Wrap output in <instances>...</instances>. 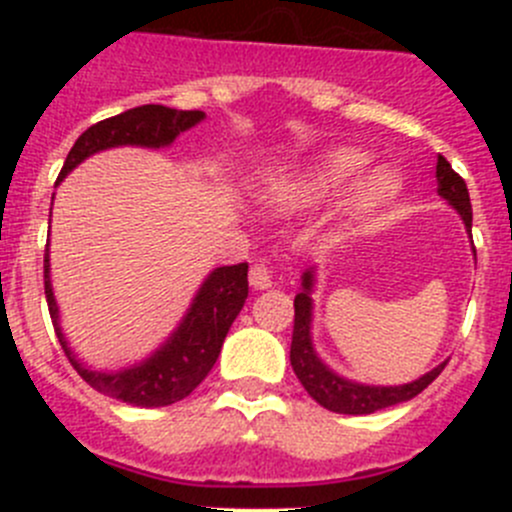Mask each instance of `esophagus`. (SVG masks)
I'll list each match as a JSON object with an SVG mask.
<instances>
[{
	"instance_id": "obj_1",
	"label": "esophagus",
	"mask_w": 512,
	"mask_h": 512,
	"mask_svg": "<svg viewBox=\"0 0 512 512\" xmlns=\"http://www.w3.org/2000/svg\"><path fill=\"white\" fill-rule=\"evenodd\" d=\"M248 282L253 289H269L274 284V274L266 264H253L251 274H248Z\"/></svg>"
}]
</instances>
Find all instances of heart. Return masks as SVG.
<instances>
[{"label": "heart", "mask_w": 512, "mask_h": 512, "mask_svg": "<svg viewBox=\"0 0 512 512\" xmlns=\"http://www.w3.org/2000/svg\"><path fill=\"white\" fill-rule=\"evenodd\" d=\"M369 161H372L369 151L359 146H330L292 174L271 179L264 189V202L274 210H305L336 194L354 179L338 205L341 217L361 220V217L379 215L400 200L405 179L392 166H377L356 179V174Z\"/></svg>", "instance_id": "heart-1"}]
</instances>
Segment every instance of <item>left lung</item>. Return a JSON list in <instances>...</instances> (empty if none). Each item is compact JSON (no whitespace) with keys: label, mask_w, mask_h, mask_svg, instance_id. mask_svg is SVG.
I'll return each mask as SVG.
<instances>
[{"label":"left lung","mask_w":512,"mask_h":512,"mask_svg":"<svg viewBox=\"0 0 512 512\" xmlns=\"http://www.w3.org/2000/svg\"><path fill=\"white\" fill-rule=\"evenodd\" d=\"M438 194L449 202L461 215L467 233H472V202H469V189L459 174L451 169V164L443 156H438L436 164ZM312 289H315V266L302 274V289L295 297V333H292V348H289V361L295 369L297 379L307 390V395L320 402L325 410L341 415H369L377 410L392 408L400 402L413 400L415 395L428 387L438 374L443 372L446 361L433 366L415 382L395 384V387H379V384H361L354 379H346L336 374L318 356L312 346Z\"/></svg>","instance_id":"obj_1"}]
</instances>
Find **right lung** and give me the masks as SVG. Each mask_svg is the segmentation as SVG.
Wrapping results in <instances>:
<instances>
[{"instance_id": "add662e5", "label": "right lung", "mask_w": 512, "mask_h": 512, "mask_svg": "<svg viewBox=\"0 0 512 512\" xmlns=\"http://www.w3.org/2000/svg\"><path fill=\"white\" fill-rule=\"evenodd\" d=\"M205 120V112L200 110H171L164 104H143L122 115L107 117L97 122L89 130L79 135L74 148L69 151L63 169L58 174V182H63L79 164H84L89 156L99 151H110L120 146L138 148H166L176 140V135L194 128ZM45 300L51 310L53 328H56L58 343L63 354L69 356L79 377L102 395L112 400L128 402L135 408H164L192 395V390L210 374L215 366L220 348L230 325L243 310V302L248 297V264L217 266L207 274L200 284L192 305L184 312L171 336L161 346L146 356L138 364L122 366L117 372H102L92 369L66 341V333L61 328V312H58L56 295L51 284V253L45 248Z\"/></svg>"}]
</instances>
